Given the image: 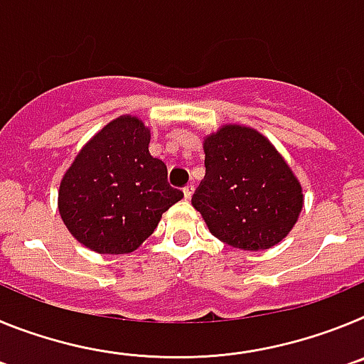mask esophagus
Masks as SVG:
<instances>
[{"label":"esophagus","instance_id":"1","mask_svg":"<svg viewBox=\"0 0 364 364\" xmlns=\"http://www.w3.org/2000/svg\"><path fill=\"white\" fill-rule=\"evenodd\" d=\"M193 191H195V186H193V184L186 186V188H184V198H188V200H189V198H191V195H193Z\"/></svg>","mask_w":364,"mask_h":364}]
</instances>
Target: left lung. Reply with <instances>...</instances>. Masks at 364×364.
Wrapping results in <instances>:
<instances>
[{
	"instance_id": "obj_1",
	"label": "left lung",
	"mask_w": 364,
	"mask_h": 364,
	"mask_svg": "<svg viewBox=\"0 0 364 364\" xmlns=\"http://www.w3.org/2000/svg\"><path fill=\"white\" fill-rule=\"evenodd\" d=\"M205 176L191 198L211 233L240 250H268L290 233L302 189L260 133L224 125L205 138Z\"/></svg>"
}]
</instances>
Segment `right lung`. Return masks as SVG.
Segmentation results:
<instances>
[{"instance_id":"right-lung-1","label":"right lung","mask_w":364,"mask_h":364,"mask_svg":"<svg viewBox=\"0 0 364 364\" xmlns=\"http://www.w3.org/2000/svg\"><path fill=\"white\" fill-rule=\"evenodd\" d=\"M149 129L134 117L107 124L87 144L60 184L67 230L96 253L134 252L164 211L184 197L167 182V167L149 154Z\"/></svg>"}]
</instances>
